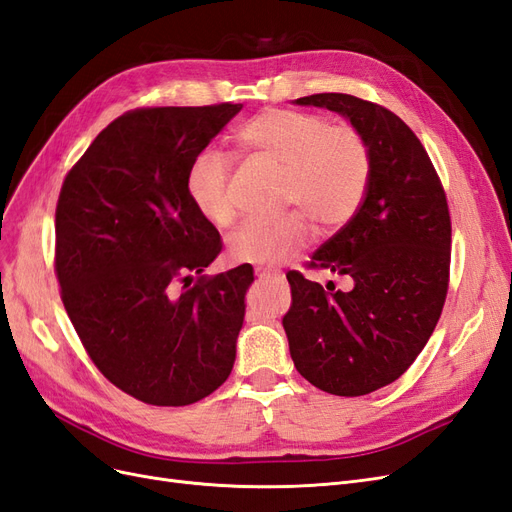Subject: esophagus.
I'll return each mask as SVG.
<instances>
[{
  "label": "esophagus",
  "instance_id": "esophagus-1",
  "mask_svg": "<svg viewBox=\"0 0 512 512\" xmlns=\"http://www.w3.org/2000/svg\"><path fill=\"white\" fill-rule=\"evenodd\" d=\"M256 275H258V277H265V280L284 282V273H280V271H271V269H265V267H258V269H256Z\"/></svg>",
  "mask_w": 512,
  "mask_h": 512
}]
</instances>
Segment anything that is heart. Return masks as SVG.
<instances>
[{"label": "heart", "mask_w": 512, "mask_h": 512, "mask_svg": "<svg viewBox=\"0 0 512 512\" xmlns=\"http://www.w3.org/2000/svg\"><path fill=\"white\" fill-rule=\"evenodd\" d=\"M239 147L284 170L277 220H250L228 239V256L247 265L273 267L297 256L309 237L307 222L327 235L346 226L361 209L371 179L367 136L350 123H333L318 113L269 108L247 121ZM188 194L207 222L228 228L237 218L232 198V164L205 149L188 168Z\"/></svg>", "instance_id": "b5f03b06"}]
</instances>
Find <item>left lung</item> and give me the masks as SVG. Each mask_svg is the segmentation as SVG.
I'll use <instances>...</instances> for the list:
<instances>
[{"label":"left lung","mask_w":512,"mask_h":512,"mask_svg":"<svg viewBox=\"0 0 512 512\" xmlns=\"http://www.w3.org/2000/svg\"><path fill=\"white\" fill-rule=\"evenodd\" d=\"M297 104L342 113L371 147L361 209L307 262L352 277V290L322 288L288 271L282 324L299 374L339 397L374 393L414 363L440 320L451 275V211L423 143L389 108L348 94Z\"/></svg>","instance_id":"left-lung-1"}]
</instances>
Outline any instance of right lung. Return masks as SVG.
Instances as JSON below:
<instances>
[{
	"mask_svg": "<svg viewBox=\"0 0 512 512\" xmlns=\"http://www.w3.org/2000/svg\"><path fill=\"white\" fill-rule=\"evenodd\" d=\"M239 111L222 102L123 113L68 170L57 198L55 275L68 318L100 374L149 406H190L235 363L254 271L200 275L222 239L185 177Z\"/></svg>",
	"mask_w": 512,
	"mask_h": 512,
	"instance_id": "add662e5",
	"label": "right lung"
}]
</instances>
